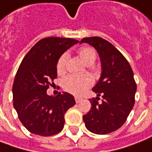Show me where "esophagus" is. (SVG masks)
I'll list each match as a JSON object with an SVG mask.
<instances>
[{
	"label": "esophagus",
	"instance_id": "esophagus-1",
	"mask_svg": "<svg viewBox=\"0 0 152 152\" xmlns=\"http://www.w3.org/2000/svg\"><path fill=\"white\" fill-rule=\"evenodd\" d=\"M75 100H76V103H79L81 101V98L80 97H75Z\"/></svg>",
	"mask_w": 152,
	"mask_h": 152
}]
</instances>
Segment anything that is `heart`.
<instances>
[{
    "mask_svg": "<svg viewBox=\"0 0 152 152\" xmlns=\"http://www.w3.org/2000/svg\"><path fill=\"white\" fill-rule=\"evenodd\" d=\"M79 55L82 60L86 63H93L96 60V52L90 47H82L79 50ZM68 60V54L64 53L60 55L56 63V71L59 74H62L66 71V61ZM93 84V79L88 75L77 76L70 75L63 80V88L65 91L73 95H81L88 87Z\"/></svg>",
    "mask_w": 152,
    "mask_h": 152,
    "instance_id": "obj_1",
    "label": "heart"
}]
</instances>
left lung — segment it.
Listing matches in <instances>:
<instances>
[{
	"instance_id": "left-lung-1",
	"label": "left lung",
	"mask_w": 152,
	"mask_h": 152,
	"mask_svg": "<svg viewBox=\"0 0 152 152\" xmlns=\"http://www.w3.org/2000/svg\"><path fill=\"white\" fill-rule=\"evenodd\" d=\"M80 43L93 46L102 63L101 77L92 88L97 97L90 99L91 110L83 115V121L92 133H111L125 123L134 104L136 83L132 68L120 51L104 39L84 38ZM100 96L103 100L98 104Z\"/></svg>"
}]
</instances>
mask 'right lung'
I'll return each mask as SVG.
<instances>
[{
  "instance_id": "right-lung-1",
  "label": "right lung",
  "mask_w": 152,
  "mask_h": 152,
  "mask_svg": "<svg viewBox=\"0 0 152 152\" xmlns=\"http://www.w3.org/2000/svg\"><path fill=\"white\" fill-rule=\"evenodd\" d=\"M78 42L70 38L42 39L22 61L12 86L13 106L29 132L50 136L64 128L65 113L76 104L75 98L68 92L49 96L46 91L57 78L60 56Z\"/></svg>"
}]
</instances>
